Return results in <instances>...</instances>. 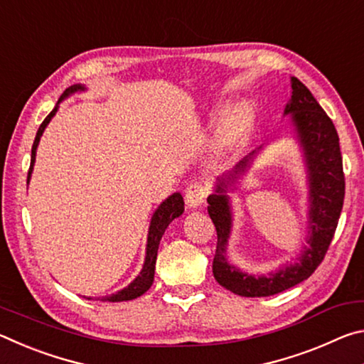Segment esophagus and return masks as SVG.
I'll return each mask as SVG.
<instances>
[{
    "instance_id": "obj_1",
    "label": "esophagus",
    "mask_w": 364,
    "mask_h": 364,
    "mask_svg": "<svg viewBox=\"0 0 364 364\" xmlns=\"http://www.w3.org/2000/svg\"><path fill=\"white\" fill-rule=\"evenodd\" d=\"M208 196V188L202 183H191L186 188V194H184V199H186V204L189 207H199L205 202Z\"/></svg>"
}]
</instances>
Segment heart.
<instances>
[{
    "label": "heart",
    "mask_w": 364,
    "mask_h": 364,
    "mask_svg": "<svg viewBox=\"0 0 364 364\" xmlns=\"http://www.w3.org/2000/svg\"><path fill=\"white\" fill-rule=\"evenodd\" d=\"M252 115L247 106L239 104V106L230 109L220 125L218 141L221 146H231L242 136V133L250 125Z\"/></svg>",
    "instance_id": "1"
}]
</instances>
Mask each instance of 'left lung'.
Masks as SVG:
<instances>
[{
    "label": "left lung",
    "mask_w": 364,
    "mask_h": 364,
    "mask_svg": "<svg viewBox=\"0 0 364 364\" xmlns=\"http://www.w3.org/2000/svg\"><path fill=\"white\" fill-rule=\"evenodd\" d=\"M292 96L284 109L291 115L295 134L304 151L308 178V247L299 262L286 264L267 276H254L228 262L226 247L231 236L232 212L228 188L234 186L250 167L257 151L242 159L231 171L217 178L215 193L207 197L208 215L217 228V252L213 258V276L220 286L242 297H268L297 286L315 273L334 237L341 218L345 178L338 134L332 120L319 106L310 90L299 78H291Z\"/></svg>",
    "instance_id": "obj_1"
}]
</instances>
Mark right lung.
<instances>
[{
  "mask_svg": "<svg viewBox=\"0 0 364 364\" xmlns=\"http://www.w3.org/2000/svg\"><path fill=\"white\" fill-rule=\"evenodd\" d=\"M86 88L82 85H72L67 88L63 96L59 97V101L56 104V107H54L49 115L46 117L45 120L38 128V132H36V136L33 141V146H32V160H30V168H28V176H27V183L30 181V176H32V171H33V165H35V156H36V147H38L40 143V138L43 132H45V128L48 127V123L51 122V119L54 115H56L58 109H59V104L63 102L65 97H69L70 95L77 93V91H85ZM184 212V200H183V196L180 193H173L171 196H168L167 199H165L162 204L157 207V210L154 212L152 218H151V225H149V232H147V244H146V258H144V264H143V269L139 271V274L136 278L133 279V282H130L125 289H122V291L115 292L112 295H107V297H102V301H127V300H133L139 297V295H143L146 291H149V287L152 286L154 282V273H156V260H157V250H159V244H160V239H162L165 230H167V226L173 221L175 218L180 217V215ZM91 297H88L90 300Z\"/></svg>",
  "mask_w": 364,
  "mask_h": 364,
  "instance_id": "obj_1",
  "label": "right lung"
}]
</instances>
